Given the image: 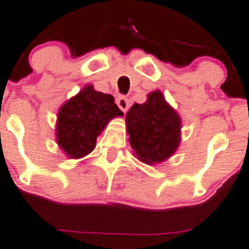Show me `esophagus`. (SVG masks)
<instances>
[{"instance_id":"obj_1","label":"esophagus","mask_w":249,"mask_h":249,"mask_svg":"<svg viewBox=\"0 0 249 249\" xmlns=\"http://www.w3.org/2000/svg\"><path fill=\"white\" fill-rule=\"evenodd\" d=\"M115 102H117L118 107H119V108L122 109V110L124 111V113H126L127 109H129V106H130L129 99H127L125 96H119Z\"/></svg>"}]
</instances>
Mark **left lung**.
Here are the masks:
<instances>
[{
	"label": "left lung",
	"mask_w": 249,
	"mask_h": 249,
	"mask_svg": "<svg viewBox=\"0 0 249 249\" xmlns=\"http://www.w3.org/2000/svg\"><path fill=\"white\" fill-rule=\"evenodd\" d=\"M125 123L134 155L143 163L164 162L179 147L182 119L161 90L148 93L145 103L134 104Z\"/></svg>",
	"instance_id": "8db88e82"
}]
</instances>
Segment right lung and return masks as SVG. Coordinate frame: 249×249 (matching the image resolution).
Segmentation results:
<instances>
[{
  "label": "right lung",
  "mask_w": 249,
  "mask_h": 249,
  "mask_svg": "<svg viewBox=\"0 0 249 249\" xmlns=\"http://www.w3.org/2000/svg\"><path fill=\"white\" fill-rule=\"evenodd\" d=\"M124 114L111 94L87 85L65 102L57 113L56 142L69 159H83L96 147L97 138L113 118Z\"/></svg>",
  "instance_id": "obj_1"
}]
</instances>
